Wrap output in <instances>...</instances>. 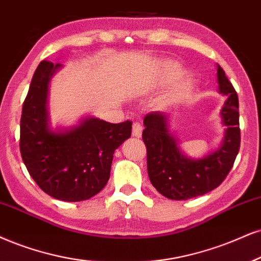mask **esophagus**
Here are the masks:
<instances>
[{
  "label": "esophagus",
  "instance_id": "obj_1",
  "mask_svg": "<svg viewBox=\"0 0 261 261\" xmlns=\"http://www.w3.org/2000/svg\"><path fill=\"white\" fill-rule=\"evenodd\" d=\"M141 133H143V127H141L140 123H133V128H132V136L134 138H140Z\"/></svg>",
  "mask_w": 261,
  "mask_h": 261
}]
</instances>
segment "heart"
Here are the masks:
<instances>
[{
    "label": "heart",
    "instance_id": "b5f03b06",
    "mask_svg": "<svg viewBox=\"0 0 261 261\" xmlns=\"http://www.w3.org/2000/svg\"><path fill=\"white\" fill-rule=\"evenodd\" d=\"M182 73V66L179 63L173 62V60H167L161 65L160 73L157 77L156 83L159 86H167L172 84L167 91L157 99L156 108L159 110H168V109L174 108V106L181 104L186 100L194 91L195 81L190 75L178 76ZM179 79H178L177 77Z\"/></svg>",
    "mask_w": 261,
    "mask_h": 261
}]
</instances>
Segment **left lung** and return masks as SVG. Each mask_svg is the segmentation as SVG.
<instances>
[{"mask_svg": "<svg viewBox=\"0 0 261 261\" xmlns=\"http://www.w3.org/2000/svg\"><path fill=\"white\" fill-rule=\"evenodd\" d=\"M218 92L226 96L219 115L225 125L220 145L202 157H190L170 129L169 116L151 112L144 118L143 140L147 150V174L151 184L169 199L185 201L218 188L232 168L240 150L239 96L217 64Z\"/></svg>", "mask_w": 261, "mask_h": 261, "instance_id": "1", "label": "left lung"}]
</instances>
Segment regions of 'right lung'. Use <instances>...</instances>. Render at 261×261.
Instances as JSON below:
<instances>
[{"instance_id":"add662e5","label":"right lung","mask_w":261,"mask_h":261,"mask_svg":"<svg viewBox=\"0 0 261 261\" xmlns=\"http://www.w3.org/2000/svg\"><path fill=\"white\" fill-rule=\"evenodd\" d=\"M63 67L43 60L32 76L22 105L20 152L29 174L46 194L80 202L104 189L115 150L130 137L132 122L110 123L87 115L72 125L52 127L49 85Z\"/></svg>"}]
</instances>
